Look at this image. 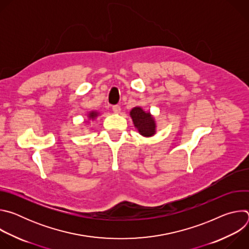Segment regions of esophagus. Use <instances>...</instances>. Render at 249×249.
Instances as JSON below:
<instances>
[{
	"label": "esophagus",
	"mask_w": 249,
	"mask_h": 249,
	"mask_svg": "<svg viewBox=\"0 0 249 249\" xmlns=\"http://www.w3.org/2000/svg\"><path fill=\"white\" fill-rule=\"evenodd\" d=\"M112 109H113V111H114V113H120V111H121V108H120V106L119 105H114V106H112Z\"/></svg>",
	"instance_id": "34e87169"
}]
</instances>
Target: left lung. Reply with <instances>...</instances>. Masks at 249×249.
I'll list each match as a JSON object with an SVG mask.
<instances>
[{
    "instance_id": "1",
    "label": "left lung",
    "mask_w": 249,
    "mask_h": 249,
    "mask_svg": "<svg viewBox=\"0 0 249 249\" xmlns=\"http://www.w3.org/2000/svg\"><path fill=\"white\" fill-rule=\"evenodd\" d=\"M130 117L139 134L145 138H151L157 133V123L150 111H145L141 106H135L130 111Z\"/></svg>"
}]
</instances>
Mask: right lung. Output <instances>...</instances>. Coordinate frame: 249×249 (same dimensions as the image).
Listing matches in <instances>:
<instances>
[{"instance_id":"1","label":"right lung","mask_w":249,"mask_h":249,"mask_svg":"<svg viewBox=\"0 0 249 249\" xmlns=\"http://www.w3.org/2000/svg\"><path fill=\"white\" fill-rule=\"evenodd\" d=\"M99 112L96 110H91L88 113V121H85L86 123H89V121H93L94 119H96L99 116Z\"/></svg>"}]
</instances>
